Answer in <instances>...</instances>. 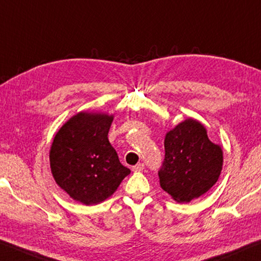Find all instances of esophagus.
Returning <instances> with one entry per match:
<instances>
[{
    "label": "esophagus",
    "mask_w": 261,
    "mask_h": 261,
    "mask_svg": "<svg viewBox=\"0 0 261 261\" xmlns=\"http://www.w3.org/2000/svg\"><path fill=\"white\" fill-rule=\"evenodd\" d=\"M132 169H133V171H142L144 169V164L143 163H138L136 166L132 168Z\"/></svg>",
    "instance_id": "obj_1"
}]
</instances>
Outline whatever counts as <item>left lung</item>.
<instances>
[{
    "instance_id": "8db88e82",
    "label": "left lung",
    "mask_w": 261,
    "mask_h": 261,
    "mask_svg": "<svg viewBox=\"0 0 261 261\" xmlns=\"http://www.w3.org/2000/svg\"><path fill=\"white\" fill-rule=\"evenodd\" d=\"M164 161L159 170L160 186L176 202L189 203L205 194L223 167V151L207 138L197 120L187 119L164 139Z\"/></svg>"
}]
</instances>
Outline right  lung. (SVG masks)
<instances>
[{
  "mask_svg": "<svg viewBox=\"0 0 261 261\" xmlns=\"http://www.w3.org/2000/svg\"><path fill=\"white\" fill-rule=\"evenodd\" d=\"M112 121L113 115L80 112L64 123L52 142L50 167L56 183L86 205L113 195L130 172L108 141Z\"/></svg>",
  "mask_w": 261,
  "mask_h": 261,
  "instance_id": "right-lung-1",
  "label": "right lung"
}]
</instances>
